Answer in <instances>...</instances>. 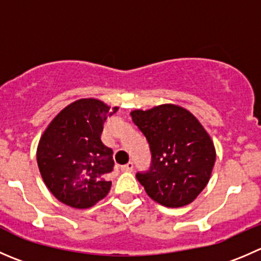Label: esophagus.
I'll use <instances>...</instances> for the list:
<instances>
[{
    "label": "esophagus",
    "mask_w": 261,
    "mask_h": 261,
    "mask_svg": "<svg viewBox=\"0 0 261 261\" xmlns=\"http://www.w3.org/2000/svg\"><path fill=\"white\" fill-rule=\"evenodd\" d=\"M134 168V163L133 162H128L127 164H125V166H121V171L122 172H131Z\"/></svg>",
    "instance_id": "1"
}]
</instances>
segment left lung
Returning a JSON list of instances; mask_svg holds the SVG:
<instances>
[{
  "label": "left lung",
  "mask_w": 261,
  "mask_h": 261,
  "mask_svg": "<svg viewBox=\"0 0 261 261\" xmlns=\"http://www.w3.org/2000/svg\"><path fill=\"white\" fill-rule=\"evenodd\" d=\"M131 117L150 149V167L136 173L146 194L168 208L194 201L208 184L216 162L208 133L189 111L174 105L134 111Z\"/></svg>",
  "instance_id": "obj_1"
}]
</instances>
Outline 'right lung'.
Wrapping results in <instances>:
<instances>
[{"label":"right lung","instance_id":"obj_1","mask_svg":"<svg viewBox=\"0 0 261 261\" xmlns=\"http://www.w3.org/2000/svg\"><path fill=\"white\" fill-rule=\"evenodd\" d=\"M111 110L98 99H79L63 108L40 138L37 162L45 186L61 203L87 209L111 189L113 150L102 143Z\"/></svg>","mask_w":261,"mask_h":261}]
</instances>
